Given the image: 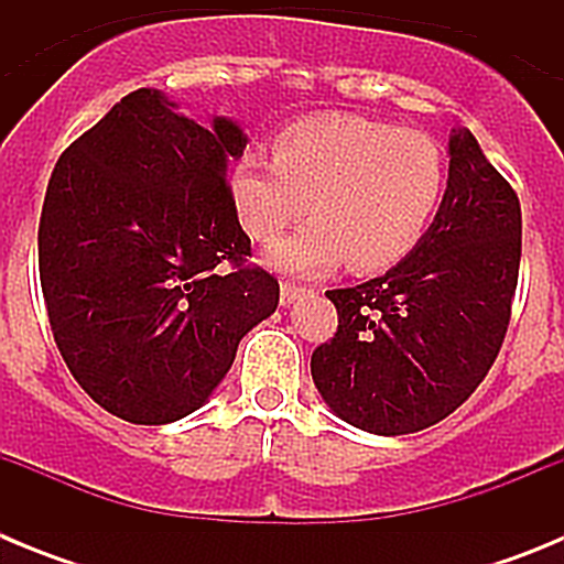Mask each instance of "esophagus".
<instances>
[{
    "label": "esophagus",
    "instance_id": "1",
    "mask_svg": "<svg viewBox=\"0 0 564 564\" xmlns=\"http://www.w3.org/2000/svg\"><path fill=\"white\" fill-rule=\"evenodd\" d=\"M299 296H305V288L291 285V282H282V285H279V302L285 307H291Z\"/></svg>",
    "mask_w": 564,
    "mask_h": 564
}]
</instances>
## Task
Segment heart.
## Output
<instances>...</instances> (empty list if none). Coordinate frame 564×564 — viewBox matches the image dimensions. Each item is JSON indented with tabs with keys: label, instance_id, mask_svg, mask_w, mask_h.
<instances>
[{
	"label": "heart",
	"instance_id": "1",
	"mask_svg": "<svg viewBox=\"0 0 564 564\" xmlns=\"http://www.w3.org/2000/svg\"><path fill=\"white\" fill-rule=\"evenodd\" d=\"M239 223L271 242L302 214L313 220L265 253L282 273L318 276L344 259L356 273L401 262L435 220L446 154L417 129L333 115L288 127L273 158L242 154L228 177Z\"/></svg>",
	"mask_w": 564,
	"mask_h": 564
}]
</instances>
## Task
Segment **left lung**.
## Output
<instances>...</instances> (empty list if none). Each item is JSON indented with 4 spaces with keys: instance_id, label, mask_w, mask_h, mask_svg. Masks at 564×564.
I'll use <instances>...</instances> for the list:
<instances>
[{
    "instance_id": "8db88e82",
    "label": "left lung",
    "mask_w": 564,
    "mask_h": 564,
    "mask_svg": "<svg viewBox=\"0 0 564 564\" xmlns=\"http://www.w3.org/2000/svg\"><path fill=\"white\" fill-rule=\"evenodd\" d=\"M520 251L514 188L475 134L452 129L449 181L421 242L383 276L327 291L338 330L311 358L327 406L387 437L452 415L500 352Z\"/></svg>"
}]
</instances>
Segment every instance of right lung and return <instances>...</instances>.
I'll list each match as a JSON object with an SVG mask.
<instances>
[{"instance_id": "add662e5", "label": "right lung", "mask_w": 564, "mask_h": 564, "mask_svg": "<svg viewBox=\"0 0 564 564\" xmlns=\"http://www.w3.org/2000/svg\"><path fill=\"white\" fill-rule=\"evenodd\" d=\"M248 134L143 87L58 158L39 223V276L69 372L98 406L161 426L200 410L279 282L248 268L228 188Z\"/></svg>"}]
</instances>
